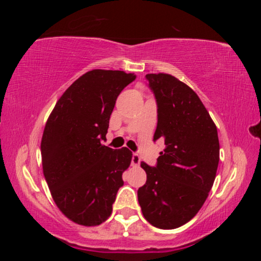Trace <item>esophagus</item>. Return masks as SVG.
Wrapping results in <instances>:
<instances>
[{
	"label": "esophagus",
	"instance_id": "obj_1",
	"mask_svg": "<svg viewBox=\"0 0 261 261\" xmlns=\"http://www.w3.org/2000/svg\"><path fill=\"white\" fill-rule=\"evenodd\" d=\"M131 163H132V166H139V163H140V156L138 155V154H134V155H132V161H131Z\"/></svg>",
	"mask_w": 261,
	"mask_h": 261
}]
</instances>
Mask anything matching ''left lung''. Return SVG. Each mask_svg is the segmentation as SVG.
Segmentation results:
<instances>
[{"mask_svg": "<svg viewBox=\"0 0 261 261\" xmlns=\"http://www.w3.org/2000/svg\"><path fill=\"white\" fill-rule=\"evenodd\" d=\"M158 103L154 140L165 141L156 167L140 166L147 179L138 189L144 218L175 229L196 215L213 187L220 160L216 125L191 87L168 73L145 76Z\"/></svg>", "mask_w": 261, "mask_h": 261, "instance_id": "1", "label": "left lung"}]
</instances>
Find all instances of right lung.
Masks as SVG:
<instances>
[{
    "mask_svg": "<svg viewBox=\"0 0 261 261\" xmlns=\"http://www.w3.org/2000/svg\"><path fill=\"white\" fill-rule=\"evenodd\" d=\"M136 79L120 70H91L62 94L41 139L42 169L56 206L81 226H99L113 211L132 152L101 144L117 96Z\"/></svg>",
    "mask_w": 261,
    "mask_h": 261,
    "instance_id": "add662e5",
    "label": "right lung"
}]
</instances>
